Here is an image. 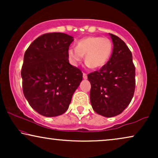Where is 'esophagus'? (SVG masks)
Listing matches in <instances>:
<instances>
[{"mask_svg": "<svg viewBox=\"0 0 158 158\" xmlns=\"http://www.w3.org/2000/svg\"><path fill=\"white\" fill-rule=\"evenodd\" d=\"M83 78L84 79H87L88 78V76H87V74H86V73H83Z\"/></svg>", "mask_w": 158, "mask_h": 158, "instance_id": "34e87169", "label": "esophagus"}]
</instances>
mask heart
<instances>
[{"mask_svg":"<svg viewBox=\"0 0 158 158\" xmlns=\"http://www.w3.org/2000/svg\"><path fill=\"white\" fill-rule=\"evenodd\" d=\"M113 50V44L109 38L88 36L77 42L76 47L68 49V57L73 65L82 61L83 55L88 66L93 69L101 68L108 62Z\"/></svg>","mask_w":158,"mask_h":158,"instance_id":"b5f03b06","label":"heart"}]
</instances>
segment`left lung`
I'll use <instances>...</instances> for the list:
<instances>
[{
	"label": "left lung",
	"instance_id": "obj_1",
	"mask_svg": "<svg viewBox=\"0 0 158 158\" xmlns=\"http://www.w3.org/2000/svg\"><path fill=\"white\" fill-rule=\"evenodd\" d=\"M109 35L114 44L111 58L100 70L88 75L93 109L106 117L122 113L130 103L135 90V67L131 51L119 37Z\"/></svg>",
	"mask_w": 158,
	"mask_h": 158
}]
</instances>
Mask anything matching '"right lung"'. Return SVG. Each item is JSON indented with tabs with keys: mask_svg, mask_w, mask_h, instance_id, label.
<instances>
[{
	"mask_svg": "<svg viewBox=\"0 0 158 158\" xmlns=\"http://www.w3.org/2000/svg\"><path fill=\"white\" fill-rule=\"evenodd\" d=\"M73 36L60 32L36 38L25 52L21 68L23 93L41 115L52 117L68 110L83 73L69 63Z\"/></svg>",
	"mask_w": 158,
	"mask_h": 158,
	"instance_id": "add662e5",
	"label": "right lung"
}]
</instances>
